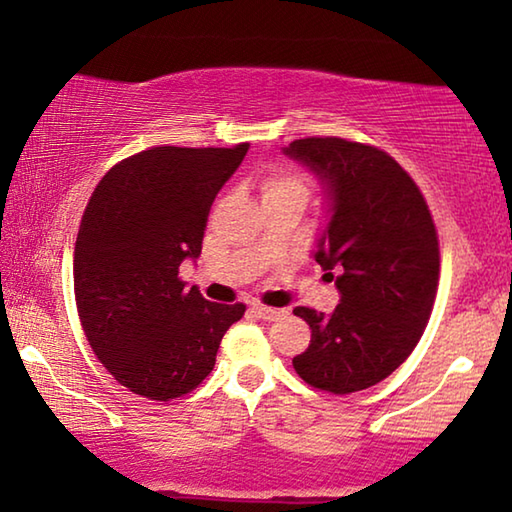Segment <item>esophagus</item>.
Listing matches in <instances>:
<instances>
[{
    "instance_id": "34e87169",
    "label": "esophagus",
    "mask_w": 512,
    "mask_h": 512,
    "mask_svg": "<svg viewBox=\"0 0 512 512\" xmlns=\"http://www.w3.org/2000/svg\"><path fill=\"white\" fill-rule=\"evenodd\" d=\"M253 314L262 320H277L284 316V309H273V307H264V305H253Z\"/></svg>"
}]
</instances>
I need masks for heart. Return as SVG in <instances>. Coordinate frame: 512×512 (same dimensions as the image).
<instances>
[{"instance_id":"heart-1","label":"heart","mask_w":512,"mask_h":512,"mask_svg":"<svg viewBox=\"0 0 512 512\" xmlns=\"http://www.w3.org/2000/svg\"><path fill=\"white\" fill-rule=\"evenodd\" d=\"M262 194L264 196L298 194L302 198H307L309 196V185H307V180L296 171H275V173H271V176L264 178Z\"/></svg>"}]
</instances>
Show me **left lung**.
<instances>
[{
  "label": "left lung",
  "instance_id": "left-lung-1",
  "mask_svg": "<svg viewBox=\"0 0 512 512\" xmlns=\"http://www.w3.org/2000/svg\"><path fill=\"white\" fill-rule=\"evenodd\" d=\"M314 173L327 219L314 255L341 300L332 314L296 307L311 327L293 368L334 395L386 379L418 345L438 289L440 253L418 185L391 155L341 137H307L282 149Z\"/></svg>",
  "mask_w": 512,
  "mask_h": 512
}]
</instances>
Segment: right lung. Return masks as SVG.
Wrapping results in <instances>:
<instances>
[{"label": "right lung", "mask_w": 512, "mask_h": 512, "mask_svg": "<svg viewBox=\"0 0 512 512\" xmlns=\"http://www.w3.org/2000/svg\"><path fill=\"white\" fill-rule=\"evenodd\" d=\"M248 153L155 146L112 167L94 189L74 248V293L94 354L121 386L169 402L210 375L244 305L185 289L219 189Z\"/></svg>", "instance_id": "obj_1"}]
</instances>
